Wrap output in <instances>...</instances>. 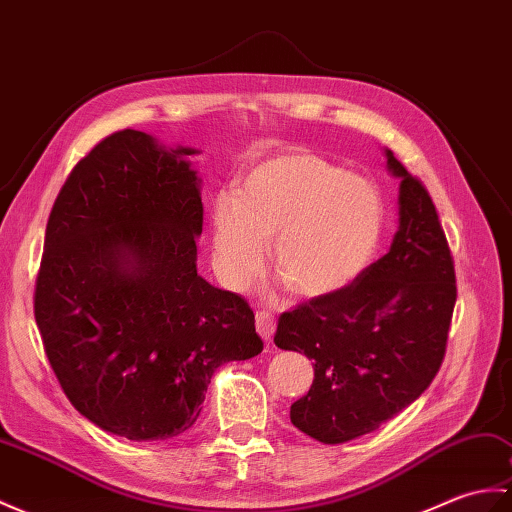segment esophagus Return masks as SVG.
Segmentation results:
<instances>
[{"instance_id":"34e87169","label":"esophagus","mask_w":512,"mask_h":512,"mask_svg":"<svg viewBox=\"0 0 512 512\" xmlns=\"http://www.w3.org/2000/svg\"><path fill=\"white\" fill-rule=\"evenodd\" d=\"M255 323H257V334L261 336V340L270 344L272 336H275V327H277L275 316L268 314V312H257Z\"/></svg>"}]
</instances>
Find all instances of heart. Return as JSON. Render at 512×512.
I'll return each mask as SVG.
<instances>
[{"label": "heart", "mask_w": 512, "mask_h": 512, "mask_svg": "<svg viewBox=\"0 0 512 512\" xmlns=\"http://www.w3.org/2000/svg\"><path fill=\"white\" fill-rule=\"evenodd\" d=\"M384 202L368 178L318 154L294 150L257 161L235 192L211 202V264L229 290H244L266 261L290 288L336 294L358 279L377 251Z\"/></svg>", "instance_id": "b5f03b06"}]
</instances>
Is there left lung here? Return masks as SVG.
<instances>
[{"mask_svg": "<svg viewBox=\"0 0 512 512\" xmlns=\"http://www.w3.org/2000/svg\"><path fill=\"white\" fill-rule=\"evenodd\" d=\"M399 227L390 251L349 288L279 318L275 344L314 360L310 392L290 421L325 445L377 430L417 401L445 358L456 272L434 202L395 154Z\"/></svg>", "mask_w": 512, "mask_h": 512, "instance_id": "obj_1", "label": "left lung"}]
</instances>
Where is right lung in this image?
Instances as JSON below:
<instances>
[{"instance_id":"right-lung-1","label":"right lung","mask_w":512,"mask_h":512,"mask_svg":"<svg viewBox=\"0 0 512 512\" xmlns=\"http://www.w3.org/2000/svg\"><path fill=\"white\" fill-rule=\"evenodd\" d=\"M200 150L120 130L82 159L45 229L34 318L82 417L128 441L187 432L218 366L264 342L240 294L196 270Z\"/></svg>"}]
</instances>
